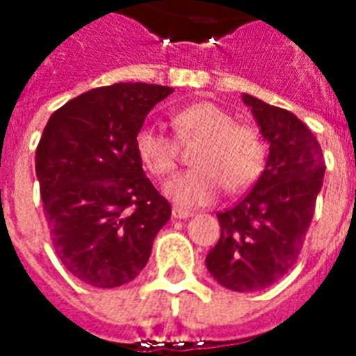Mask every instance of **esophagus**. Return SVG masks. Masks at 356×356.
I'll use <instances>...</instances> for the list:
<instances>
[{
	"instance_id": "34e87169",
	"label": "esophagus",
	"mask_w": 356,
	"mask_h": 356,
	"mask_svg": "<svg viewBox=\"0 0 356 356\" xmlns=\"http://www.w3.org/2000/svg\"><path fill=\"white\" fill-rule=\"evenodd\" d=\"M172 216L175 218V220H186V218L194 216V212L186 211V209H181V207H173Z\"/></svg>"
}]
</instances>
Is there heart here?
<instances>
[{
  "instance_id": "heart-1",
  "label": "heart",
  "mask_w": 356,
  "mask_h": 356,
  "mask_svg": "<svg viewBox=\"0 0 356 356\" xmlns=\"http://www.w3.org/2000/svg\"><path fill=\"white\" fill-rule=\"evenodd\" d=\"M177 138L183 144L200 142L192 155L194 170L168 181L164 192L179 205H207L222 194L242 192L260 177L266 164V144L251 125H240L233 114L214 103L201 102L172 116ZM136 151L145 170L166 177L177 166V140L156 127H142L136 134Z\"/></svg>"
}]
</instances>
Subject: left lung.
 Returning a JSON list of instances; mask_svg holds the SVG:
<instances>
[{"instance_id":"left-lung-1","label":"left lung","mask_w":356,"mask_h":356,"mask_svg":"<svg viewBox=\"0 0 356 356\" xmlns=\"http://www.w3.org/2000/svg\"><path fill=\"white\" fill-rule=\"evenodd\" d=\"M270 155L259 181L238 205L218 214L222 234L207 270L234 292L262 290L286 275L303 248L320 194L325 161L318 140L284 108L242 94Z\"/></svg>"}]
</instances>
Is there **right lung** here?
<instances>
[{
  "label": "right lung",
  "mask_w": 356,
  "mask_h": 356,
  "mask_svg": "<svg viewBox=\"0 0 356 356\" xmlns=\"http://www.w3.org/2000/svg\"><path fill=\"white\" fill-rule=\"evenodd\" d=\"M172 92L147 83L94 88L55 111L42 133L35 170L53 248L90 286L133 281L172 216L136 151L145 116Z\"/></svg>",
  "instance_id": "1"
}]
</instances>
